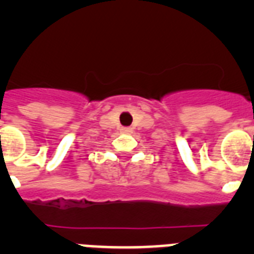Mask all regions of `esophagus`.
I'll use <instances>...</instances> for the list:
<instances>
[{"instance_id":"obj_1","label":"esophagus","mask_w":254,"mask_h":254,"mask_svg":"<svg viewBox=\"0 0 254 254\" xmlns=\"http://www.w3.org/2000/svg\"><path fill=\"white\" fill-rule=\"evenodd\" d=\"M121 132L125 134H131L132 133V128H129V127H122L121 128Z\"/></svg>"}]
</instances>
